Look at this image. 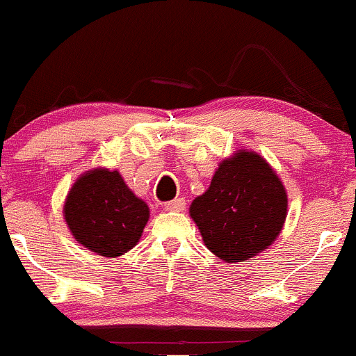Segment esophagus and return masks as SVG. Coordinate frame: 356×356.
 <instances>
[{
	"instance_id": "34e87169",
	"label": "esophagus",
	"mask_w": 356,
	"mask_h": 356,
	"mask_svg": "<svg viewBox=\"0 0 356 356\" xmlns=\"http://www.w3.org/2000/svg\"><path fill=\"white\" fill-rule=\"evenodd\" d=\"M165 210L166 211H183L185 210V200L175 198V200H171V202H166Z\"/></svg>"
}]
</instances>
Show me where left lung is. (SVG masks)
Masks as SVG:
<instances>
[{"label": "left lung", "mask_w": 356, "mask_h": 356, "mask_svg": "<svg viewBox=\"0 0 356 356\" xmlns=\"http://www.w3.org/2000/svg\"><path fill=\"white\" fill-rule=\"evenodd\" d=\"M287 193L261 154L241 149L223 159L209 190L191 202L203 242L223 262L249 261L284 227Z\"/></svg>", "instance_id": "1"}]
</instances>
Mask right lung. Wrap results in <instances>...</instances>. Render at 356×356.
<instances>
[{"mask_svg": "<svg viewBox=\"0 0 356 356\" xmlns=\"http://www.w3.org/2000/svg\"><path fill=\"white\" fill-rule=\"evenodd\" d=\"M63 217L79 243L104 257H118L141 238L149 209L119 171L94 168L72 185Z\"/></svg>", "mask_w": 356, "mask_h": 356, "instance_id": "add662e5", "label": "right lung"}]
</instances>
